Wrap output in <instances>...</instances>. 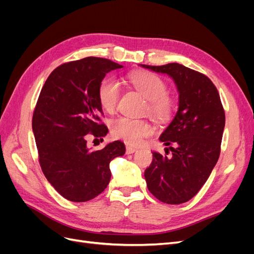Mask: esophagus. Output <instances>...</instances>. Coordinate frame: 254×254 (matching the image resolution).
Returning a JSON list of instances; mask_svg holds the SVG:
<instances>
[{
  "label": "esophagus",
  "mask_w": 254,
  "mask_h": 254,
  "mask_svg": "<svg viewBox=\"0 0 254 254\" xmlns=\"http://www.w3.org/2000/svg\"><path fill=\"white\" fill-rule=\"evenodd\" d=\"M137 149L135 147H132V146H126V153L127 155H131V153L135 152Z\"/></svg>",
  "instance_id": "obj_1"
}]
</instances>
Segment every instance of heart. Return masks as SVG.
I'll return each mask as SVG.
<instances>
[{
  "label": "heart",
  "mask_w": 254,
  "mask_h": 254,
  "mask_svg": "<svg viewBox=\"0 0 254 254\" xmlns=\"http://www.w3.org/2000/svg\"><path fill=\"white\" fill-rule=\"evenodd\" d=\"M126 83L147 99L148 112L153 117L159 120H167L174 114L176 103L166 94V83L159 76L147 72L136 73L130 75ZM119 97L120 87L117 80L104 79L98 89V98L103 109L107 112H113L117 109ZM152 132L153 127L143 120L119 118L111 124L112 135L131 145L140 144L144 137L149 136Z\"/></svg>",
  "instance_id": "b5f03b06"
}]
</instances>
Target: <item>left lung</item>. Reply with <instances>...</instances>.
<instances>
[{
	"label": "left lung",
	"mask_w": 254,
	"mask_h": 254,
	"mask_svg": "<svg viewBox=\"0 0 254 254\" xmlns=\"http://www.w3.org/2000/svg\"><path fill=\"white\" fill-rule=\"evenodd\" d=\"M141 66L171 76L179 92L178 111L160 136L170 146L172 157L152 152V162L144 174L147 188L164 203L187 202L202 188L218 161L224 107L216 87L201 73L179 64Z\"/></svg>",
	"instance_id": "8db88e82"
}]
</instances>
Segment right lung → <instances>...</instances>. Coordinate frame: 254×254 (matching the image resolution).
<instances>
[{
	"label": "right lung",
	"instance_id": "1",
	"mask_svg": "<svg viewBox=\"0 0 254 254\" xmlns=\"http://www.w3.org/2000/svg\"><path fill=\"white\" fill-rule=\"evenodd\" d=\"M123 65L87 57L59 65L45 81L33 115V131L45 178L73 202L95 198L109 184V164L125 153L121 141L92 151L88 134L102 139L108 128L101 123L98 89L107 73ZM103 140V139H102Z\"/></svg>",
	"mask_w": 254,
	"mask_h": 254
}]
</instances>
